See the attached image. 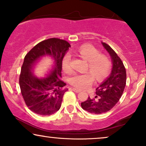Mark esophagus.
Masks as SVG:
<instances>
[{"label": "esophagus", "mask_w": 146, "mask_h": 146, "mask_svg": "<svg viewBox=\"0 0 146 146\" xmlns=\"http://www.w3.org/2000/svg\"><path fill=\"white\" fill-rule=\"evenodd\" d=\"M72 90H73L75 93H80V90H79L78 88H72Z\"/></svg>", "instance_id": "obj_1"}]
</instances>
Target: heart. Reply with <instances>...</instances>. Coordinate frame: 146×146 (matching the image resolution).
<instances>
[{
  "mask_svg": "<svg viewBox=\"0 0 146 146\" xmlns=\"http://www.w3.org/2000/svg\"><path fill=\"white\" fill-rule=\"evenodd\" d=\"M77 53L88 62L87 71L90 72L77 73L69 78L70 84L80 89L88 88L94 81V77L98 81H102L109 73L111 62L104 55L100 54L98 48L90 44H83L78 48ZM62 68L66 73H71L73 70L71 56L67 54L62 60Z\"/></svg>",
  "mask_w": 146,
  "mask_h": 146,
  "instance_id": "1",
  "label": "heart"
}]
</instances>
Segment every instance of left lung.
I'll list each match as a JSON object with an SVG mask.
<instances>
[{"label":"left lung","instance_id":"left-lung-1","mask_svg":"<svg viewBox=\"0 0 146 146\" xmlns=\"http://www.w3.org/2000/svg\"><path fill=\"white\" fill-rule=\"evenodd\" d=\"M102 44L111 57L113 68L109 77L96 88L94 98L88 97L86 101L81 103L84 110L93 114L104 113L111 110L121 98L126 84V71L121 60L109 45Z\"/></svg>","mask_w":146,"mask_h":146}]
</instances>
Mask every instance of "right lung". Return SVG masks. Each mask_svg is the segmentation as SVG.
Returning a JSON list of instances; mask_svg holds the SVG:
<instances>
[{"instance_id":"1","label":"right lung","mask_w":146,"mask_h":146,"mask_svg":"<svg viewBox=\"0 0 146 146\" xmlns=\"http://www.w3.org/2000/svg\"><path fill=\"white\" fill-rule=\"evenodd\" d=\"M71 45L58 38H49L37 44L27 53L21 68L19 84L25 104L33 113L51 115L61 107L63 95L68 89L62 77V60ZM44 56H51L54 65L47 78L33 75L35 65Z\"/></svg>"}]
</instances>
